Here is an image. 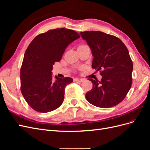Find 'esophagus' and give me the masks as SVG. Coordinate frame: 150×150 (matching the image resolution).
<instances>
[{
	"label": "esophagus",
	"instance_id": "1",
	"mask_svg": "<svg viewBox=\"0 0 150 150\" xmlns=\"http://www.w3.org/2000/svg\"><path fill=\"white\" fill-rule=\"evenodd\" d=\"M83 79H81V78H74V81L75 82H79V83H82L83 81Z\"/></svg>",
	"mask_w": 150,
	"mask_h": 150
}]
</instances>
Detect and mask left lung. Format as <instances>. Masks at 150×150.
<instances>
[{
    "mask_svg": "<svg viewBox=\"0 0 150 150\" xmlns=\"http://www.w3.org/2000/svg\"><path fill=\"white\" fill-rule=\"evenodd\" d=\"M80 35L91 50L92 67L102 76L101 81L89 79L93 89L86 93V99L99 108L116 106L126 96L132 83L133 65L128 49L119 38L103 32L85 31Z\"/></svg>",
    "mask_w": 150,
    "mask_h": 150,
    "instance_id": "8db88e82",
    "label": "left lung"
}]
</instances>
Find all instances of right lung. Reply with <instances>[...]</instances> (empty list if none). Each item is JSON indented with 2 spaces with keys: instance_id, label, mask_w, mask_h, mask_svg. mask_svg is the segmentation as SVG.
<instances>
[{
  "instance_id": "add662e5",
  "label": "right lung",
  "mask_w": 150,
  "mask_h": 150,
  "mask_svg": "<svg viewBox=\"0 0 150 150\" xmlns=\"http://www.w3.org/2000/svg\"><path fill=\"white\" fill-rule=\"evenodd\" d=\"M79 38L73 30H49L36 36L27 48L21 69V90L26 102L35 111L50 112L62 104L66 86L73 80L57 76L54 80L51 71L69 44Z\"/></svg>"
}]
</instances>
